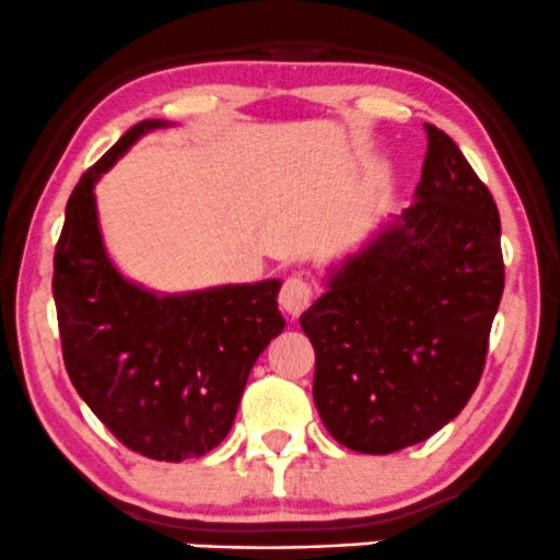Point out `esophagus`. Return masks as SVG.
Here are the masks:
<instances>
[{
    "label": "esophagus",
    "instance_id": "34e87169",
    "mask_svg": "<svg viewBox=\"0 0 560 560\" xmlns=\"http://www.w3.org/2000/svg\"><path fill=\"white\" fill-rule=\"evenodd\" d=\"M314 299V288L312 282L301 275H291L285 282H282V291H280V306L282 312L291 314V317H299L304 308L312 304Z\"/></svg>",
    "mask_w": 560,
    "mask_h": 560
}]
</instances>
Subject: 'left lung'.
Segmentation results:
<instances>
[{
  "label": "left lung",
  "mask_w": 560,
  "mask_h": 560,
  "mask_svg": "<svg viewBox=\"0 0 560 560\" xmlns=\"http://www.w3.org/2000/svg\"><path fill=\"white\" fill-rule=\"evenodd\" d=\"M424 130L417 201L332 267L301 314L322 422L374 456L422 443L469 404L503 295L495 201L453 138Z\"/></svg>",
  "instance_id": "1"
}]
</instances>
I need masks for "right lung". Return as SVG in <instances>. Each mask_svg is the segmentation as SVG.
<instances>
[{"label":"right lung","mask_w":560,"mask_h":560,"mask_svg":"<svg viewBox=\"0 0 560 560\" xmlns=\"http://www.w3.org/2000/svg\"><path fill=\"white\" fill-rule=\"evenodd\" d=\"M167 125H133L85 170L65 209L51 291L78 396L125 448L175 464L225 440L254 361L285 319L280 280L164 295L112 265L94 186L138 138Z\"/></svg>","instance_id":"1"}]
</instances>
